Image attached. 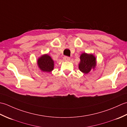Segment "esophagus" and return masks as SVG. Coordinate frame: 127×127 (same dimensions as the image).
I'll return each mask as SVG.
<instances>
[{
	"label": "esophagus",
	"instance_id": "obj_1",
	"mask_svg": "<svg viewBox=\"0 0 127 127\" xmlns=\"http://www.w3.org/2000/svg\"><path fill=\"white\" fill-rule=\"evenodd\" d=\"M70 59V57H69L65 56L63 57V60L64 61H69Z\"/></svg>",
	"mask_w": 127,
	"mask_h": 127
}]
</instances>
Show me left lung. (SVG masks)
<instances>
[{"label": "left lung", "mask_w": 127, "mask_h": 127, "mask_svg": "<svg viewBox=\"0 0 127 127\" xmlns=\"http://www.w3.org/2000/svg\"><path fill=\"white\" fill-rule=\"evenodd\" d=\"M80 62L79 64L80 70L85 74H88L92 69L96 66V58L92 54L83 53L80 56Z\"/></svg>", "instance_id": "1"}]
</instances>
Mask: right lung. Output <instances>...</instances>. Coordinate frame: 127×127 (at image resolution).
<instances>
[{
    "label": "right lung",
    "mask_w": 127,
    "mask_h": 127,
    "mask_svg": "<svg viewBox=\"0 0 127 127\" xmlns=\"http://www.w3.org/2000/svg\"><path fill=\"white\" fill-rule=\"evenodd\" d=\"M37 63L40 69L44 72H51L53 70L54 61L47 54L42 55L39 58Z\"/></svg>",
    "instance_id": "obj_1"
}]
</instances>
